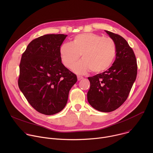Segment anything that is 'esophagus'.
<instances>
[{"instance_id":"esophagus-1","label":"esophagus","mask_w":153,"mask_h":153,"mask_svg":"<svg viewBox=\"0 0 153 153\" xmlns=\"http://www.w3.org/2000/svg\"><path fill=\"white\" fill-rule=\"evenodd\" d=\"M83 77L82 76H77V80H80L82 79H83Z\"/></svg>"}]
</instances>
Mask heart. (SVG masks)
<instances>
[{
	"label": "heart",
	"mask_w": 153,
	"mask_h": 153,
	"mask_svg": "<svg viewBox=\"0 0 153 153\" xmlns=\"http://www.w3.org/2000/svg\"><path fill=\"white\" fill-rule=\"evenodd\" d=\"M81 55L82 60L73 65ZM116 56V46L110 38L94 33L76 36L70 43H65L60 48V59L65 67L71 68L77 74L90 70L99 74L110 68Z\"/></svg>",
	"instance_id": "heart-1"
}]
</instances>
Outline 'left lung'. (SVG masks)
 Instances as JSON below:
<instances>
[{"label":"left lung","mask_w":153,"mask_h":153,"mask_svg":"<svg viewBox=\"0 0 153 153\" xmlns=\"http://www.w3.org/2000/svg\"><path fill=\"white\" fill-rule=\"evenodd\" d=\"M114 42L116 57L107 71L88 77L90 88L87 99L96 110L111 112L126 100L137 76L135 54L126 40L120 35L105 31Z\"/></svg>","instance_id":"obj_1"}]
</instances>
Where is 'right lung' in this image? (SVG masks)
I'll list each match as a JSON object with an SVG mask.
<instances>
[{
  "label": "right lung",
  "mask_w": 153,
  "mask_h": 153,
  "mask_svg": "<svg viewBox=\"0 0 153 153\" xmlns=\"http://www.w3.org/2000/svg\"><path fill=\"white\" fill-rule=\"evenodd\" d=\"M67 35L45 34L32 40L22 56L19 89L40 113L53 115L66 106L76 74L62 63L60 48Z\"/></svg>",
  "instance_id": "obj_1"
}]
</instances>
